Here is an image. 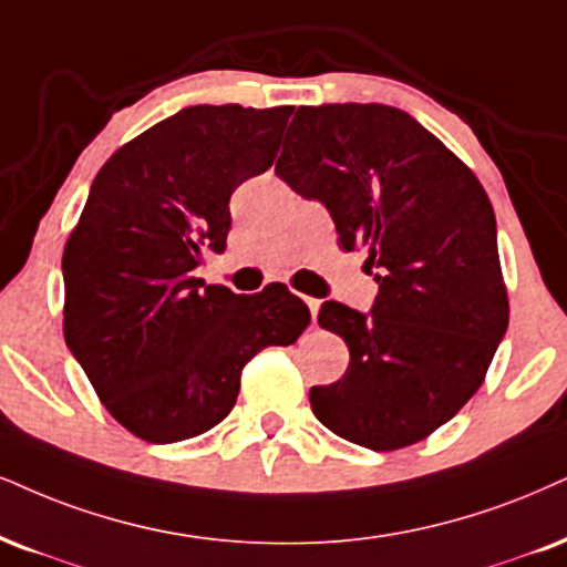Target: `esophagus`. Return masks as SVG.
<instances>
[{
    "label": "esophagus",
    "instance_id": "esophagus-1",
    "mask_svg": "<svg viewBox=\"0 0 567 567\" xmlns=\"http://www.w3.org/2000/svg\"><path fill=\"white\" fill-rule=\"evenodd\" d=\"M305 302H307V307H310V316H312V320H318V310H320V302H318V299L305 297Z\"/></svg>",
    "mask_w": 567,
    "mask_h": 567
}]
</instances>
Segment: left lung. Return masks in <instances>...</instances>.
Wrapping results in <instances>:
<instances>
[{"label":"left lung","instance_id":"1","mask_svg":"<svg viewBox=\"0 0 567 567\" xmlns=\"http://www.w3.org/2000/svg\"><path fill=\"white\" fill-rule=\"evenodd\" d=\"M276 176L323 202L341 249H365L379 281L368 316L320 307L349 365L310 389L312 412L375 452L423 442L481 389L509 323L484 186L408 113L354 102L299 107Z\"/></svg>","mask_w":567,"mask_h":567}]
</instances>
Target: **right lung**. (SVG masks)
<instances>
[{
    "instance_id": "add662e5",
    "label": "right lung",
    "mask_w": 567,
    "mask_h": 567,
    "mask_svg": "<svg viewBox=\"0 0 567 567\" xmlns=\"http://www.w3.org/2000/svg\"><path fill=\"white\" fill-rule=\"evenodd\" d=\"M295 107L197 104L123 144L62 251V333L104 410L152 444L184 442L236 404L241 370L295 344L310 310L284 284L234 295L194 278L226 249L234 188L268 171Z\"/></svg>"
}]
</instances>
